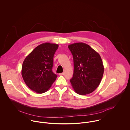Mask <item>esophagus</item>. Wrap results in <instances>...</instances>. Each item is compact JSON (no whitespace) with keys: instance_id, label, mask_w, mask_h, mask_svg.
<instances>
[{"instance_id":"1","label":"esophagus","mask_w":130,"mask_h":130,"mask_svg":"<svg viewBox=\"0 0 130 130\" xmlns=\"http://www.w3.org/2000/svg\"><path fill=\"white\" fill-rule=\"evenodd\" d=\"M64 73H60V74H59V75H64Z\"/></svg>"}]
</instances>
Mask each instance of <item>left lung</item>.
<instances>
[{
	"label": "left lung",
	"instance_id": "8db88e82",
	"mask_svg": "<svg viewBox=\"0 0 130 130\" xmlns=\"http://www.w3.org/2000/svg\"><path fill=\"white\" fill-rule=\"evenodd\" d=\"M74 58V74L70 80L75 93L80 95L93 92L100 85L104 67L101 56L83 42L68 45Z\"/></svg>",
	"mask_w": 130,
	"mask_h": 130
}]
</instances>
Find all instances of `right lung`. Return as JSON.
Returning <instances> with one entry per match:
<instances>
[{
  "mask_svg": "<svg viewBox=\"0 0 130 130\" xmlns=\"http://www.w3.org/2000/svg\"><path fill=\"white\" fill-rule=\"evenodd\" d=\"M56 43L45 42L36 47L24 59L21 74L26 86L38 93L47 91L57 75L52 71L54 56L58 48Z\"/></svg>",
  "mask_w": 130,
  "mask_h": 130,
  "instance_id": "add662e5",
  "label": "right lung"
}]
</instances>
